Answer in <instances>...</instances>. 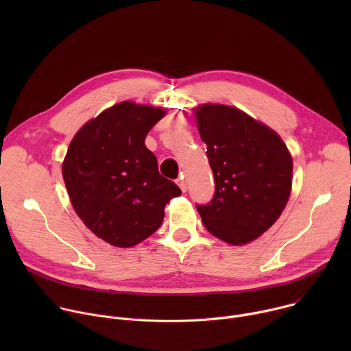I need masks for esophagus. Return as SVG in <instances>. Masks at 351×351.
Instances as JSON below:
<instances>
[{"mask_svg": "<svg viewBox=\"0 0 351 351\" xmlns=\"http://www.w3.org/2000/svg\"><path fill=\"white\" fill-rule=\"evenodd\" d=\"M176 183L179 184V187L182 189V191H186V190H187V182H186V179H184L183 175L176 179Z\"/></svg>", "mask_w": 351, "mask_h": 351, "instance_id": "34e87169", "label": "esophagus"}]
</instances>
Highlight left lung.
I'll list each match as a JSON object with an SVG mask.
<instances>
[{
  "label": "left lung",
  "instance_id": "1",
  "mask_svg": "<svg viewBox=\"0 0 351 351\" xmlns=\"http://www.w3.org/2000/svg\"><path fill=\"white\" fill-rule=\"evenodd\" d=\"M194 114L215 180L213 199L197 204V211L215 237L247 244L285 210L291 191V156L276 132L237 108L204 104Z\"/></svg>",
  "mask_w": 351,
  "mask_h": 351
}]
</instances>
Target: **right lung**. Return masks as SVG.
Masks as SVG:
<instances>
[{"label":"right lung","mask_w":351,"mask_h":351,"mask_svg":"<svg viewBox=\"0 0 351 351\" xmlns=\"http://www.w3.org/2000/svg\"><path fill=\"white\" fill-rule=\"evenodd\" d=\"M165 110L122 101L88 121L73 137L62 176L77 217L99 239L132 247L162 223L182 194L158 172L144 140Z\"/></svg>","instance_id":"obj_1"}]
</instances>
